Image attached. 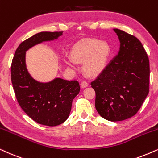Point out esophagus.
<instances>
[{"mask_svg":"<svg viewBox=\"0 0 158 158\" xmlns=\"http://www.w3.org/2000/svg\"><path fill=\"white\" fill-rule=\"evenodd\" d=\"M80 85H81V87H82V88H85V87H87V86H88V83H87V81H81Z\"/></svg>","mask_w":158,"mask_h":158,"instance_id":"34e87169","label":"esophagus"}]
</instances>
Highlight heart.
Instances as JSON below:
<instances>
[{
	"label": "heart",
	"instance_id": "heart-1",
	"mask_svg": "<svg viewBox=\"0 0 158 158\" xmlns=\"http://www.w3.org/2000/svg\"><path fill=\"white\" fill-rule=\"evenodd\" d=\"M110 53L107 43L98 39H85L75 44L71 51L72 59L77 63H84V71L89 77L98 75L104 69ZM65 63L71 69L74 68L71 59L65 60Z\"/></svg>",
	"mask_w": 158,
	"mask_h": 158
}]
</instances>
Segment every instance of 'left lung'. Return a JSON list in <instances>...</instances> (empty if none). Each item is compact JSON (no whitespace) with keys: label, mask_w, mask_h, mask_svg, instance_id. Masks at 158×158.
Instances as JSON below:
<instances>
[{"label":"left lung","mask_w":158,"mask_h":158,"mask_svg":"<svg viewBox=\"0 0 158 158\" xmlns=\"http://www.w3.org/2000/svg\"><path fill=\"white\" fill-rule=\"evenodd\" d=\"M119 50L98 77L91 82L95 91V109L111 122L131 118L139 110L149 93L148 56L139 39L114 28Z\"/></svg>","instance_id":"8db88e82"}]
</instances>
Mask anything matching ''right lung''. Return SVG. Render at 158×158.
I'll return each mask as SVG.
<instances>
[{
    "mask_svg": "<svg viewBox=\"0 0 158 158\" xmlns=\"http://www.w3.org/2000/svg\"><path fill=\"white\" fill-rule=\"evenodd\" d=\"M63 32H41L19 44L11 63V82L16 98L23 110L39 124L59 125L66 120L72 101L80 91L77 81L60 77L41 82L31 77L26 66V52L44 41L57 39Z\"/></svg>",
    "mask_w": 158,
    "mask_h": 158,
    "instance_id": "add662e5",
    "label": "right lung"
}]
</instances>
